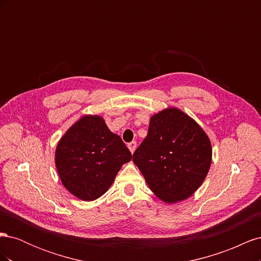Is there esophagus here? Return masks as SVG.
Listing matches in <instances>:
<instances>
[{
	"instance_id": "34e87169",
	"label": "esophagus",
	"mask_w": 261,
	"mask_h": 261,
	"mask_svg": "<svg viewBox=\"0 0 261 261\" xmlns=\"http://www.w3.org/2000/svg\"><path fill=\"white\" fill-rule=\"evenodd\" d=\"M127 146H128V149L130 150V152L134 153V151H135V150H136L137 144H136V141H132V143H129Z\"/></svg>"
}]
</instances>
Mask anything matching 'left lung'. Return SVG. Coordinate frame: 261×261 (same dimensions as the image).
Instances as JSON below:
<instances>
[{"mask_svg": "<svg viewBox=\"0 0 261 261\" xmlns=\"http://www.w3.org/2000/svg\"><path fill=\"white\" fill-rule=\"evenodd\" d=\"M211 159L207 134L176 108L151 116L148 135L133 154L150 189L168 203L185 200L199 188Z\"/></svg>", "mask_w": 261, "mask_h": 261, "instance_id": "obj_1", "label": "left lung"}]
</instances>
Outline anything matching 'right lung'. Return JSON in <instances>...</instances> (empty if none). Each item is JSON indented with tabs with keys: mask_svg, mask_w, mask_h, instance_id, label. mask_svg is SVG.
Here are the masks:
<instances>
[{
	"mask_svg": "<svg viewBox=\"0 0 261 261\" xmlns=\"http://www.w3.org/2000/svg\"><path fill=\"white\" fill-rule=\"evenodd\" d=\"M132 153L99 115H85L64 134L55 150V165L67 191L85 201L103 195Z\"/></svg>",
	"mask_w": 261,
	"mask_h": 261,
	"instance_id": "1",
	"label": "right lung"
}]
</instances>
